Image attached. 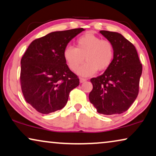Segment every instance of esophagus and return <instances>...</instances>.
Segmentation results:
<instances>
[{"mask_svg":"<svg viewBox=\"0 0 156 156\" xmlns=\"http://www.w3.org/2000/svg\"><path fill=\"white\" fill-rule=\"evenodd\" d=\"M87 80V79L86 78H80V83H84V82H86Z\"/></svg>","mask_w":156,"mask_h":156,"instance_id":"obj_1","label":"esophagus"}]
</instances>
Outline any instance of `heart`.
<instances>
[{"mask_svg": "<svg viewBox=\"0 0 156 156\" xmlns=\"http://www.w3.org/2000/svg\"><path fill=\"white\" fill-rule=\"evenodd\" d=\"M63 58L72 71L79 68L85 58L87 63L78 70V73L90 76L97 70L104 71L108 69L114 58V47L108 40L101 39L92 33H86L77 38L75 48L67 46L64 49Z\"/></svg>", "mask_w": 156, "mask_h": 156, "instance_id": "1", "label": "heart"}]
</instances>
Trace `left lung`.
I'll use <instances>...</instances> for the list:
<instances>
[{
    "label": "left lung",
    "mask_w": 156,
    "mask_h": 156,
    "mask_svg": "<svg viewBox=\"0 0 156 156\" xmlns=\"http://www.w3.org/2000/svg\"><path fill=\"white\" fill-rule=\"evenodd\" d=\"M100 33L113 43L114 58L108 69L93 78L90 102L103 115H115L128 111L136 99L142 74L136 48L121 34L108 30Z\"/></svg>",
    "instance_id": "8db88e82"
}]
</instances>
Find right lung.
<instances>
[{"label":"right lung","mask_w":156,"mask_h":156,"mask_svg":"<svg viewBox=\"0 0 156 156\" xmlns=\"http://www.w3.org/2000/svg\"><path fill=\"white\" fill-rule=\"evenodd\" d=\"M83 28L55 31L30 43L20 61V86L26 101L39 113L65 106L79 78L68 67L63 51Z\"/></svg>","instance_id":"right-lung-1"}]
</instances>
